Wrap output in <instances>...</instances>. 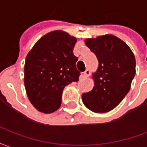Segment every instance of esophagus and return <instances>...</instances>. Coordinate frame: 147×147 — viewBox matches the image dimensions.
Returning <instances> with one entry per match:
<instances>
[{
	"label": "esophagus",
	"mask_w": 147,
	"mask_h": 147,
	"mask_svg": "<svg viewBox=\"0 0 147 147\" xmlns=\"http://www.w3.org/2000/svg\"><path fill=\"white\" fill-rule=\"evenodd\" d=\"M90 74V70L88 69H87L84 73H83V77L84 78H88Z\"/></svg>",
	"instance_id": "esophagus-1"
}]
</instances>
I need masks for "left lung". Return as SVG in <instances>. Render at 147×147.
<instances>
[{"label":"left lung","mask_w":147,"mask_h":147,"mask_svg":"<svg viewBox=\"0 0 147 147\" xmlns=\"http://www.w3.org/2000/svg\"><path fill=\"white\" fill-rule=\"evenodd\" d=\"M85 45L98 61L93 74V89L82 95L88 109L106 113L116 107L128 94L136 75V59L123 40L111 34L85 40Z\"/></svg>","instance_id":"left-lung-1"}]
</instances>
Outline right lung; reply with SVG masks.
I'll return each instance as SVG.
<instances>
[{
    "instance_id": "right-lung-1",
    "label": "right lung",
    "mask_w": 147,
    "mask_h": 147,
    "mask_svg": "<svg viewBox=\"0 0 147 147\" xmlns=\"http://www.w3.org/2000/svg\"><path fill=\"white\" fill-rule=\"evenodd\" d=\"M77 39L55 30L37 41L26 58L24 84L30 102L37 110L51 113L60 107L64 88L79 80L73 50Z\"/></svg>"
}]
</instances>
